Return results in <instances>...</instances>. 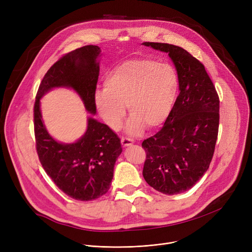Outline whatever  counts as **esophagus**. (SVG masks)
<instances>
[{
    "label": "esophagus",
    "mask_w": 252,
    "mask_h": 252,
    "mask_svg": "<svg viewBox=\"0 0 252 252\" xmlns=\"http://www.w3.org/2000/svg\"><path fill=\"white\" fill-rule=\"evenodd\" d=\"M121 141H122V145L125 148H127V147H130L131 145H133V140L130 138H127V137H122Z\"/></svg>",
    "instance_id": "esophagus-1"
}]
</instances>
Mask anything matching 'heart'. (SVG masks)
Listing matches in <instances>:
<instances>
[{
	"mask_svg": "<svg viewBox=\"0 0 252 252\" xmlns=\"http://www.w3.org/2000/svg\"><path fill=\"white\" fill-rule=\"evenodd\" d=\"M179 88L178 75L168 63L136 59L116 65L106 74L103 90L96 91L94 106L112 129H119L126 116L130 117L126 132L137 135L160 126L168 118Z\"/></svg>",
	"mask_w": 252,
	"mask_h": 252,
	"instance_id": "1",
	"label": "heart"
}]
</instances>
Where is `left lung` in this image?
<instances>
[{
    "mask_svg": "<svg viewBox=\"0 0 252 252\" xmlns=\"http://www.w3.org/2000/svg\"><path fill=\"white\" fill-rule=\"evenodd\" d=\"M141 45L166 53L179 80V94L162 128L142 141V175L156 190L172 195L190 189L213 157L220 98L204 65L185 49L162 43Z\"/></svg>",
    "mask_w": 252,
    "mask_h": 252,
    "instance_id": "left-lung-1",
    "label": "left lung"
}]
</instances>
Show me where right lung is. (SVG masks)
<instances>
[{
  "label": "right lung",
  "mask_w": 252,
  "mask_h": 252,
  "mask_svg": "<svg viewBox=\"0 0 252 252\" xmlns=\"http://www.w3.org/2000/svg\"><path fill=\"white\" fill-rule=\"evenodd\" d=\"M100 48L85 46L64 55L45 75L35 96L33 121L40 161L56 186L69 197L90 201L105 194L123 152L120 137L106 125L88 117L85 133L75 142H61L48 131L41 111L42 97L54 89L73 90L86 111L94 116V94Z\"/></svg>",
  "instance_id": "obj_1"
}]
</instances>
